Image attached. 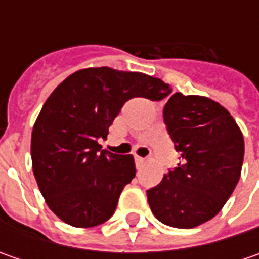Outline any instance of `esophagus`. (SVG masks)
<instances>
[{
    "mask_svg": "<svg viewBox=\"0 0 259 259\" xmlns=\"http://www.w3.org/2000/svg\"><path fill=\"white\" fill-rule=\"evenodd\" d=\"M145 163V158L143 157H138V155H135V164H137V168H141Z\"/></svg>",
    "mask_w": 259,
    "mask_h": 259,
    "instance_id": "esophagus-1",
    "label": "esophagus"
}]
</instances>
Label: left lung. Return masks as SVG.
Here are the masks:
<instances>
[{"label":"left lung","instance_id":"8db88e82","mask_svg":"<svg viewBox=\"0 0 259 259\" xmlns=\"http://www.w3.org/2000/svg\"><path fill=\"white\" fill-rule=\"evenodd\" d=\"M164 124L182 161L147 190L154 216L190 229L221 212L241 177L244 137L222 105L180 92L165 104Z\"/></svg>","mask_w":259,"mask_h":259}]
</instances>
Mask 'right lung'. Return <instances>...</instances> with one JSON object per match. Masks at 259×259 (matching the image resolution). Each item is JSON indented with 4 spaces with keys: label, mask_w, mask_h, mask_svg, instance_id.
<instances>
[{
    "label": "right lung",
    "mask_w": 259,
    "mask_h": 259,
    "mask_svg": "<svg viewBox=\"0 0 259 259\" xmlns=\"http://www.w3.org/2000/svg\"><path fill=\"white\" fill-rule=\"evenodd\" d=\"M163 80L138 72L89 67L66 77L47 98L31 134L38 189L53 213L76 228L114 214L119 194L135 177L133 155L101 150L109 126L131 98L161 101Z\"/></svg>",
    "instance_id": "obj_1"
}]
</instances>
